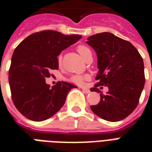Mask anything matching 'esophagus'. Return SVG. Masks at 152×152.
I'll list each match as a JSON object with an SVG mask.
<instances>
[{"instance_id":"obj_1","label":"esophagus","mask_w":152,"mask_h":152,"mask_svg":"<svg viewBox=\"0 0 152 152\" xmlns=\"http://www.w3.org/2000/svg\"><path fill=\"white\" fill-rule=\"evenodd\" d=\"M82 91H84L85 94H90V92H91V91H90L89 89H88V88H82Z\"/></svg>"}]
</instances>
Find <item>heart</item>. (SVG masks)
<instances>
[{
	"instance_id": "heart-1",
	"label": "heart",
	"mask_w": 152,
	"mask_h": 152,
	"mask_svg": "<svg viewBox=\"0 0 152 152\" xmlns=\"http://www.w3.org/2000/svg\"><path fill=\"white\" fill-rule=\"evenodd\" d=\"M77 51L78 52V53L80 54V56L84 58V60L86 59V58L88 57V55L91 54V49L87 47L86 45H80L77 47ZM61 56H59L58 57V64H61ZM89 77L88 75H84V76H81V75H75L72 77V81H73L74 83L77 84H82L83 81H84V79L88 78Z\"/></svg>"
}]
</instances>
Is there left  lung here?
Segmentation results:
<instances>
[{"instance_id": "8db88e82", "label": "left lung", "mask_w": 152, "mask_h": 152, "mask_svg": "<svg viewBox=\"0 0 152 152\" xmlns=\"http://www.w3.org/2000/svg\"><path fill=\"white\" fill-rule=\"evenodd\" d=\"M86 43L96 52L99 69L98 83L91 91L100 93V86L109 89L107 94L100 93V101L91 110L107 121H120L139 103L145 81L143 59L132 44L111 33L91 36Z\"/></svg>"}]
</instances>
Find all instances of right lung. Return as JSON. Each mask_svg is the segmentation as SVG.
I'll list each match as a JSON object with an SVG mask.
<instances>
[{
  "instance_id": "right-lung-1",
  "label": "right lung",
  "mask_w": 152,
  "mask_h": 152,
  "mask_svg": "<svg viewBox=\"0 0 152 152\" xmlns=\"http://www.w3.org/2000/svg\"><path fill=\"white\" fill-rule=\"evenodd\" d=\"M81 37L44 30L29 35L16 48L8 78L13 103L25 117L36 122L49 119L63 107L68 92L77 88L64 81L51 88L45 78L51 70L58 69L57 56Z\"/></svg>"
}]
</instances>
